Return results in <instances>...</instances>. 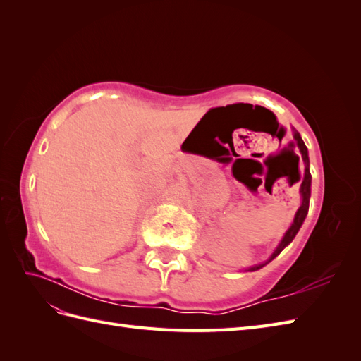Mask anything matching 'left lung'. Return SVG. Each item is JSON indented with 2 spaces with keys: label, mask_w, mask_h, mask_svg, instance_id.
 <instances>
[{
  "label": "left lung",
  "mask_w": 361,
  "mask_h": 361,
  "mask_svg": "<svg viewBox=\"0 0 361 361\" xmlns=\"http://www.w3.org/2000/svg\"><path fill=\"white\" fill-rule=\"evenodd\" d=\"M290 145H292V147H297L298 149V155H295V157H297V159H298V164L304 162V171H302V174H298V179L295 180V182H298V180L301 182V185H300L301 206L298 207L297 214H295V216H293V223L290 224V227L286 231L285 236H283L279 247L274 250V253L271 255V257L265 262V264H259V265L251 267V268H248V271L260 269L262 267H265L268 262H271L272 259L277 257L281 253V250L293 241L295 235L298 233L300 227L302 226V223L305 220V216H307L309 200H310V185H312V174H310V169H309V164H310L309 162V152H307V147H305V145H304V141H302L300 133H298V130H295V129H293V141H292ZM293 154H295V152H293Z\"/></svg>",
  "instance_id": "left-lung-1"
}]
</instances>
